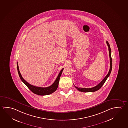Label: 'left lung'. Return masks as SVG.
Here are the masks:
<instances>
[{"label":"left lung","mask_w":128,"mask_h":128,"mask_svg":"<svg viewBox=\"0 0 128 128\" xmlns=\"http://www.w3.org/2000/svg\"><path fill=\"white\" fill-rule=\"evenodd\" d=\"M106 43L108 47V50H109V58H110V69H109V72L108 74H107V76H105V77L103 79V80L101 82L99 83L97 85L95 86L94 87H93L92 88H78L77 86H75L76 88L78 90H79L80 92H94L96 90H99L100 88L104 84L105 82L106 81L107 78L109 77L110 74H111L112 69V59L111 57V50L110 47L109 43L108 41H106Z\"/></svg>","instance_id":"obj_1"}]
</instances>
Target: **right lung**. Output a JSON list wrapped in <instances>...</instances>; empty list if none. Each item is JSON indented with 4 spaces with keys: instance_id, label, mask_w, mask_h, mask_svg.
Instances as JSON below:
<instances>
[{
    "instance_id": "add662e5",
    "label": "right lung",
    "mask_w": 128,
    "mask_h": 128,
    "mask_svg": "<svg viewBox=\"0 0 128 128\" xmlns=\"http://www.w3.org/2000/svg\"><path fill=\"white\" fill-rule=\"evenodd\" d=\"M17 67L19 77L20 78L21 81L27 86L28 88L30 89V90L34 93V94H38V95H40V96L48 95V94H52L56 91L58 88V86L60 78L62 73L64 69V68H62V69L61 71L60 72V73H59L58 75V76L54 82L51 86H49L48 87H46V88H40V87L32 85L29 83H28L27 82H26L25 80L22 77L21 74L20 72L18 62H17Z\"/></svg>"
}]
</instances>
